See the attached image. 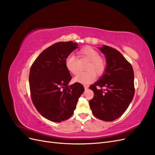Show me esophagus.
<instances>
[{
	"label": "esophagus",
	"instance_id": "1",
	"mask_svg": "<svg viewBox=\"0 0 155 155\" xmlns=\"http://www.w3.org/2000/svg\"><path fill=\"white\" fill-rule=\"evenodd\" d=\"M84 88H85V89L86 90V89H88V86L85 85H84Z\"/></svg>",
	"mask_w": 155,
	"mask_h": 155
}]
</instances>
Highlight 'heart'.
Here are the masks:
<instances>
[{
    "instance_id": "heart-1",
    "label": "heart",
    "mask_w": 155,
    "mask_h": 155,
    "mask_svg": "<svg viewBox=\"0 0 155 155\" xmlns=\"http://www.w3.org/2000/svg\"><path fill=\"white\" fill-rule=\"evenodd\" d=\"M79 54L86 58L88 62L85 66L87 71L79 73L74 78V81L82 84H87L95 79L96 74L101 76L105 72L107 62L104 58L101 57L99 51L91 46H85L79 51ZM65 67L68 72L76 75L78 72V61L73 55H70L65 59Z\"/></svg>"
}]
</instances>
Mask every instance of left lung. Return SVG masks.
Here are the masks:
<instances>
[{
    "label": "left lung",
    "mask_w": 155,
    "mask_h": 155,
    "mask_svg": "<svg viewBox=\"0 0 155 155\" xmlns=\"http://www.w3.org/2000/svg\"><path fill=\"white\" fill-rule=\"evenodd\" d=\"M100 49L105 55L107 68L99 81L89 87L94 94L89 105L96 118L111 121L124 113L133 99L134 71L119 51L106 45Z\"/></svg>",
    "instance_id": "8db88e82"
}]
</instances>
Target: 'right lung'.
<instances>
[{
    "label": "right lung",
    "mask_w": 155,
    "mask_h": 155,
    "mask_svg": "<svg viewBox=\"0 0 155 155\" xmlns=\"http://www.w3.org/2000/svg\"><path fill=\"white\" fill-rule=\"evenodd\" d=\"M77 48L78 44L72 41L56 43L42 51L30 70L33 104L42 116L54 122L72 116L85 91L79 83L68 85L72 76L65 67V59Z\"/></svg>",
    "instance_id": "obj_1"
}]
</instances>
